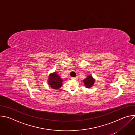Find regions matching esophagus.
<instances>
[{
  "instance_id": "1",
  "label": "esophagus",
  "mask_w": 135,
  "mask_h": 135,
  "mask_svg": "<svg viewBox=\"0 0 135 135\" xmlns=\"http://www.w3.org/2000/svg\"><path fill=\"white\" fill-rule=\"evenodd\" d=\"M71 79H73V80H76L77 79H78V78L77 77H75V78H71Z\"/></svg>"
}]
</instances>
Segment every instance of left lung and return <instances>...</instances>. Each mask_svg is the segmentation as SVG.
<instances>
[{"label":"left lung","instance_id":"1","mask_svg":"<svg viewBox=\"0 0 135 135\" xmlns=\"http://www.w3.org/2000/svg\"><path fill=\"white\" fill-rule=\"evenodd\" d=\"M95 81V80L93 78L92 76L90 75H88L86 78L83 80V83L86 88H90L93 85Z\"/></svg>","mask_w":135,"mask_h":135}]
</instances>
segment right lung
I'll list each match as a JSON object with an SVG mask.
<instances>
[{"instance_id": "obj_1", "label": "right lung", "mask_w": 135, "mask_h": 135, "mask_svg": "<svg viewBox=\"0 0 135 135\" xmlns=\"http://www.w3.org/2000/svg\"><path fill=\"white\" fill-rule=\"evenodd\" d=\"M64 80L56 71L51 73L47 79L48 85L53 89H59L62 86Z\"/></svg>"}]
</instances>
